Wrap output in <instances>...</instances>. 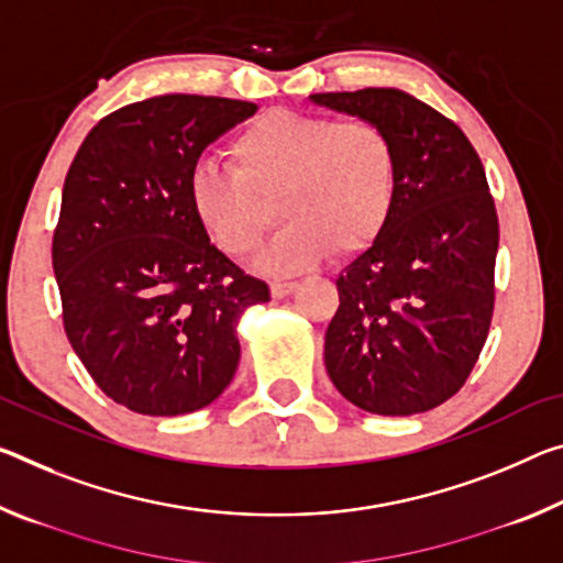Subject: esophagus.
I'll use <instances>...</instances> for the list:
<instances>
[{"mask_svg":"<svg viewBox=\"0 0 563 563\" xmlns=\"http://www.w3.org/2000/svg\"><path fill=\"white\" fill-rule=\"evenodd\" d=\"M298 288V283H292V280H273L271 283V292H273V298H285V296H290L292 290Z\"/></svg>","mask_w":563,"mask_h":563,"instance_id":"34e87169","label":"esophagus"}]
</instances>
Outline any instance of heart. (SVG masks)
<instances>
[{
	"label": "heart",
	"mask_w": 563,
	"mask_h": 563,
	"mask_svg": "<svg viewBox=\"0 0 563 563\" xmlns=\"http://www.w3.org/2000/svg\"><path fill=\"white\" fill-rule=\"evenodd\" d=\"M239 167L200 159L187 173L195 220L222 253L247 257L278 212L290 222L267 245L261 265L296 273L333 250L363 255L378 243L396 205L398 155L378 122L273 107L230 142Z\"/></svg>",
	"instance_id": "b5f03b06"
}]
</instances>
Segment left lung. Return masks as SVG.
Here are the masks:
<instances>
[{
  "label": "left lung",
  "instance_id": "obj_1",
  "mask_svg": "<svg viewBox=\"0 0 563 563\" xmlns=\"http://www.w3.org/2000/svg\"><path fill=\"white\" fill-rule=\"evenodd\" d=\"M310 100L378 122L398 155L388 225L335 280L328 376L368 413H423L459 394L494 318L498 216L486 169L456 122L400 89Z\"/></svg>",
  "mask_w": 563,
  "mask_h": 563
}]
</instances>
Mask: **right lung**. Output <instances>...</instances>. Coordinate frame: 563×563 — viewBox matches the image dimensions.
<instances>
[{"label": "right lung", "instance_id": "1", "mask_svg": "<svg viewBox=\"0 0 563 563\" xmlns=\"http://www.w3.org/2000/svg\"><path fill=\"white\" fill-rule=\"evenodd\" d=\"M257 104L159 95L89 130L62 187L52 267L77 358L114 404L183 416L230 386L243 310L271 300L195 220L187 173Z\"/></svg>", "mask_w": 563, "mask_h": 563}]
</instances>
